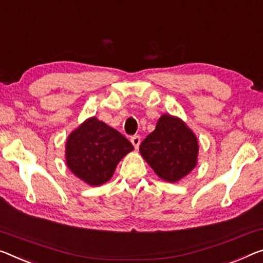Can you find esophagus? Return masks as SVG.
Returning <instances> with one entry per match:
<instances>
[{
  "label": "esophagus",
  "instance_id": "34e87169",
  "mask_svg": "<svg viewBox=\"0 0 263 263\" xmlns=\"http://www.w3.org/2000/svg\"><path fill=\"white\" fill-rule=\"evenodd\" d=\"M140 141H141V139H140V137H139V136H133L132 138H131V143H132L133 146H135V148H136V149H138V148H139Z\"/></svg>",
  "mask_w": 263,
  "mask_h": 263
}]
</instances>
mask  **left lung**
I'll return each instance as SVG.
<instances>
[{
  "instance_id": "1",
  "label": "left lung",
  "mask_w": 263,
  "mask_h": 263,
  "mask_svg": "<svg viewBox=\"0 0 263 263\" xmlns=\"http://www.w3.org/2000/svg\"><path fill=\"white\" fill-rule=\"evenodd\" d=\"M197 137L179 118L161 116L156 130L143 140L139 151L158 176L176 182L197 165Z\"/></svg>"
}]
</instances>
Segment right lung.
Listing matches in <instances>:
<instances>
[{"mask_svg":"<svg viewBox=\"0 0 263 263\" xmlns=\"http://www.w3.org/2000/svg\"><path fill=\"white\" fill-rule=\"evenodd\" d=\"M135 148L122 133L97 118L85 120L66 141V164L91 186L110 180L120 159Z\"/></svg>","mask_w":263,"mask_h":263,"instance_id":"obj_1","label":"right lung"}]
</instances>
